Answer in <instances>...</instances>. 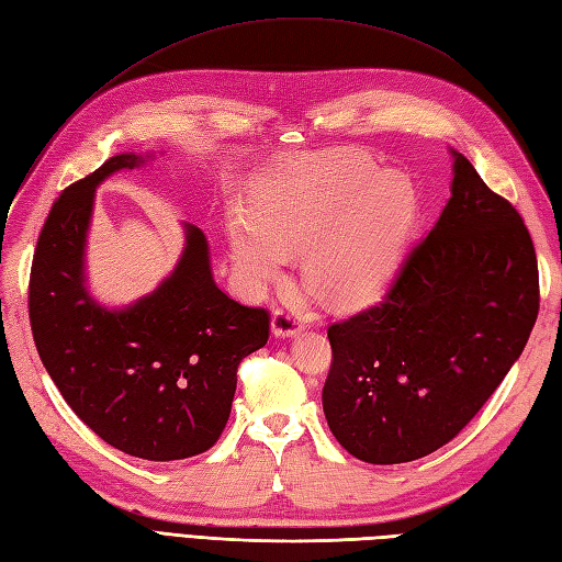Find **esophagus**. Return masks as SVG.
Instances as JSON below:
<instances>
[{
  "label": "esophagus",
  "mask_w": 562,
  "mask_h": 562,
  "mask_svg": "<svg viewBox=\"0 0 562 562\" xmlns=\"http://www.w3.org/2000/svg\"><path fill=\"white\" fill-rule=\"evenodd\" d=\"M270 329H272V335H278V337H294L301 333V325L296 323V318L290 311L276 308L270 318Z\"/></svg>",
  "instance_id": "esophagus-1"
}]
</instances>
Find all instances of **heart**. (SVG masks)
<instances>
[{"mask_svg": "<svg viewBox=\"0 0 562 562\" xmlns=\"http://www.w3.org/2000/svg\"><path fill=\"white\" fill-rule=\"evenodd\" d=\"M254 213L258 225L241 215L229 223L235 266L251 290L278 278L286 249H308L311 290L335 308H358L390 284L415 201L378 166L327 156L270 178Z\"/></svg>", "mask_w": 562, "mask_h": 562, "instance_id": "obj_1", "label": "heart"}]
</instances>
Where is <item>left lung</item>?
<instances>
[{
	"mask_svg": "<svg viewBox=\"0 0 562 562\" xmlns=\"http://www.w3.org/2000/svg\"><path fill=\"white\" fill-rule=\"evenodd\" d=\"M451 199L380 304L327 327L323 411L358 460H418L463 429L520 358L539 313L522 215L453 151Z\"/></svg>",
	"mask_w": 562,
	"mask_h": 562,
	"instance_id": "1",
	"label": "left lung"
}]
</instances>
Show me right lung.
Returning <instances> with one entry per match:
<instances>
[{
  "mask_svg": "<svg viewBox=\"0 0 562 562\" xmlns=\"http://www.w3.org/2000/svg\"><path fill=\"white\" fill-rule=\"evenodd\" d=\"M151 154H119L54 201L27 286L37 353L66 404L113 449L144 460L209 451L229 418L241 358L266 347V308L213 282L209 241L184 225L176 270L147 296L106 308L85 284L94 190Z\"/></svg>",
  "mask_w": 562,
  "mask_h": 562,
  "instance_id": "1",
  "label": "right lung"
}]
</instances>
